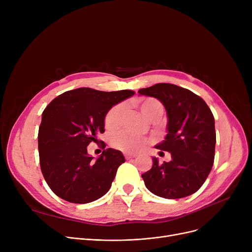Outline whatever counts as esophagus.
Returning <instances> with one entry per match:
<instances>
[{
    "label": "esophagus",
    "instance_id": "obj_1",
    "mask_svg": "<svg viewBox=\"0 0 252 252\" xmlns=\"http://www.w3.org/2000/svg\"><path fill=\"white\" fill-rule=\"evenodd\" d=\"M137 155L136 154H131V153H125L126 159H131V158H135Z\"/></svg>",
    "mask_w": 252,
    "mask_h": 252
}]
</instances>
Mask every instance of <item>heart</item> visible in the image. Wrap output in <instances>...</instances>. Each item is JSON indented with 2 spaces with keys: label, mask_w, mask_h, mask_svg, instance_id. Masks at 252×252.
<instances>
[{
  "label": "heart",
  "mask_w": 252,
  "mask_h": 252,
  "mask_svg": "<svg viewBox=\"0 0 252 252\" xmlns=\"http://www.w3.org/2000/svg\"><path fill=\"white\" fill-rule=\"evenodd\" d=\"M139 107L143 115L145 117H147L148 119L156 113H162L163 110L161 103L153 98H146L141 100L139 102ZM123 112L124 106L122 104H116L113 107H111L108 110V112L106 113L104 119L105 127L109 130H112L121 126ZM109 142L112 147L125 152H136L143 148L145 145L148 143L146 139H143L137 135L130 134L126 130H122L118 131V133L112 134L110 136Z\"/></svg>",
  "instance_id": "1"
}]
</instances>
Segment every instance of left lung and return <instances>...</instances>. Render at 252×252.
<instances>
[{
	"mask_svg": "<svg viewBox=\"0 0 252 252\" xmlns=\"http://www.w3.org/2000/svg\"><path fill=\"white\" fill-rule=\"evenodd\" d=\"M139 94L159 100L167 114V134L155 148L171 154V160L158 163L142 175L153 194L178 199L199 190L215 160L216 128L213 112L205 101L190 90L173 84H156Z\"/></svg>",
	"mask_w": 252,
	"mask_h": 252,
	"instance_id": "1",
	"label": "left lung"
}]
</instances>
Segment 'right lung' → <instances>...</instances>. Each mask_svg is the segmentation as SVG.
<instances>
[{"label":"right lung","instance_id":"obj_1","mask_svg":"<svg viewBox=\"0 0 252 252\" xmlns=\"http://www.w3.org/2000/svg\"><path fill=\"white\" fill-rule=\"evenodd\" d=\"M134 94L130 90L79 88L63 93L45 108L37 136L39 164L48 186L58 197L84 204L109 191L118 166L126 161L123 153L104 149L93 160L87 147L105 131L108 110Z\"/></svg>","mask_w":252,"mask_h":252}]
</instances>
